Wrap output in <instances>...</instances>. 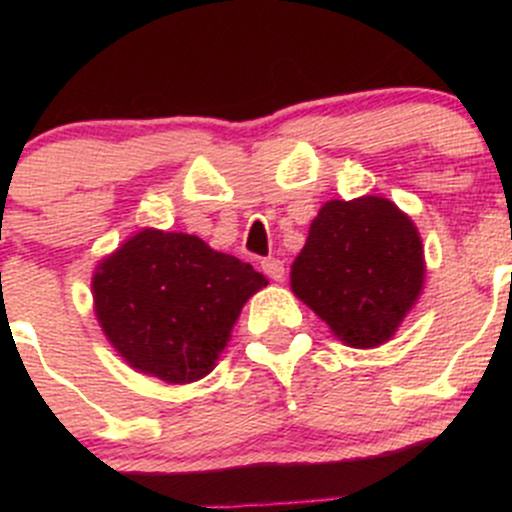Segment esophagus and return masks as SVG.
<instances>
[{"instance_id": "1", "label": "esophagus", "mask_w": 512, "mask_h": 512, "mask_svg": "<svg viewBox=\"0 0 512 512\" xmlns=\"http://www.w3.org/2000/svg\"><path fill=\"white\" fill-rule=\"evenodd\" d=\"M262 272H265L270 280H285V262H282L280 257H267V260H262Z\"/></svg>"}]
</instances>
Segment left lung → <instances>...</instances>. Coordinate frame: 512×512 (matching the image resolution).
Segmentation results:
<instances>
[{
  "label": "left lung",
  "instance_id": "obj_1",
  "mask_svg": "<svg viewBox=\"0 0 512 512\" xmlns=\"http://www.w3.org/2000/svg\"><path fill=\"white\" fill-rule=\"evenodd\" d=\"M421 237L391 200H329L292 265V292L349 347L389 342L423 287Z\"/></svg>",
  "mask_w": 512,
  "mask_h": 512
}]
</instances>
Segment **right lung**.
<instances>
[{
  "instance_id": "add662e5",
  "label": "right lung",
  "mask_w": 512,
  "mask_h": 512,
  "mask_svg": "<svg viewBox=\"0 0 512 512\" xmlns=\"http://www.w3.org/2000/svg\"><path fill=\"white\" fill-rule=\"evenodd\" d=\"M265 285L250 262L200 237L143 230L98 267L96 317L133 369L190 384L210 374L242 304Z\"/></svg>"
}]
</instances>
